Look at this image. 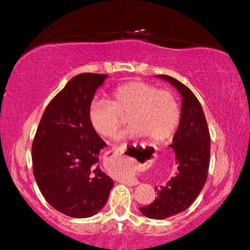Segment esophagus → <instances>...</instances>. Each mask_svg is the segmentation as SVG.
Segmentation results:
<instances>
[{
  "label": "esophagus",
  "mask_w": 250,
  "mask_h": 250,
  "mask_svg": "<svg viewBox=\"0 0 250 250\" xmlns=\"http://www.w3.org/2000/svg\"><path fill=\"white\" fill-rule=\"evenodd\" d=\"M125 151H126L125 146H118L117 149L114 150V155H117L118 157H125V155H124ZM118 182L124 183V184H126V186H131V187L139 184V181L136 179H132V177H121V179H118Z\"/></svg>",
  "instance_id": "obj_1"
}]
</instances>
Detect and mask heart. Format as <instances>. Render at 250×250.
<instances>
[{"label":"heart","instance_id":"1","mask_svg":"<svg viewBox=\"0 0 250 250\" xmlns=\"http://www.w3.org/2000/svg\"><path fill=\"white\" fill-rule=\"evenodd\" d=\"M129 122V128L119 135H145L151 142L168 141L175 134L181 118L179 101L172 91L158 88L143 81H131L116 86L110 93V101L93 99L87 108L90 125L102 138H111L117 129ZM133 166L119 167L117 174L127 175Z\"/></svg>","mask_w":250,"mask_h":250}]
</instances>
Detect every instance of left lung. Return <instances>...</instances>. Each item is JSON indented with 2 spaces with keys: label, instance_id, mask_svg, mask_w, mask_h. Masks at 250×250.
<instances>
[{
  "label": "left lung",
  "instance_id": "obj_1",
  "mask_svg": "<svg viewBox=\"0 0 250 250\" xmlns=\"http://www.w3.org/2000/svg\"><path fill=\"white\" fill-rule=\"evenodd\" d=\"M158 77L169 82L182 97L180 125L170 145L177 172L165 186L155 188L156 199L140 210L149 218L164 220L188 209L203 190L209 167L210 135L203 107L193 92L175 78Z\"/></svg>",
  "mask_w": 250,
  "mask_h": 250
}]
</instances>
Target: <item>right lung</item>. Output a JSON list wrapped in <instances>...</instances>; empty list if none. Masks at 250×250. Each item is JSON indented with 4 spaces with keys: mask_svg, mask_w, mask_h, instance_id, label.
<instances>
[{
    "mask_svg": "<svg viewBox=\"0 0 250 250\" xmlns=\"http://www.w3.org/2000/svg\"><path fill=\"white\" fill-rule=\"evenodd\" d=\"M107 77L85 73L71 78L47 104L33 141L37 186L54 209L70 217L93 216L114 187L99 167L105 142L87 118L88 104Z\"/></svg>",
    "mask_w": 250,
    "mask_h": 250,
    "instance_id": "obj_1",
    "label": "right lung"
}]
</instances>
